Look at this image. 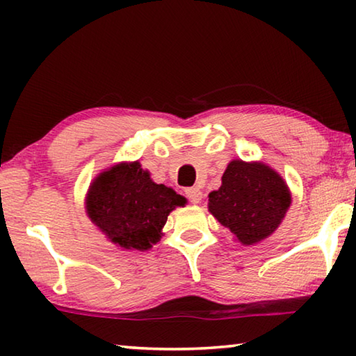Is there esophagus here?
I'll return each instance as SVG.
<instances>
[{
	"label": "esophagus",
	"instance_id": "1",
	"mask_svg": "<svg viewBox=\"0 0 356 356\" xmlns=\"http://www.w3.org/2000/svg\"><path fill=\"white\" fill-rule=\"evenodd\" d=\"M185 195L188 197L191 204H200L202 200V191L197 186H191V188L185 190Z\"/></svg>",
	"mask_w": 356,
	"mask_h": 356
}]
</instances>
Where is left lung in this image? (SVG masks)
<instances>
[{"label":"left lung","instance_id":"1","mask_svg":"<svg viewBox=\"0 0 356 356\" xmlns=\"http://www.w3.org/2000/svg\"><path fill=\"white\" fill-rule=\"evenodd\" d=\"M291 204L286 180L262 161H229L221 186L209 193V212L246 246L272 236Z\"/></svg>","mask_w":356,"mask_h":356}]
</instances>
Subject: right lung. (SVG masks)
<instances>
[{
	"label": "right lung",
	"mask_w": 356,
	"mask_h": 356,
	"mask_svg": "<svg viewBox=\"0 0 356 356\" xmlns=\"http://www.w3.org/2000/svg\"><path fill=\"white\" fill-rule=\"evenodd\" d=\"M186 200L155 184L140 161H120L89 185L84 209L99 231L119 248L147 251L160 242L168 215Z\"/></svg>",
	"instance_id": "right-lung-1"
}]
</instances>
